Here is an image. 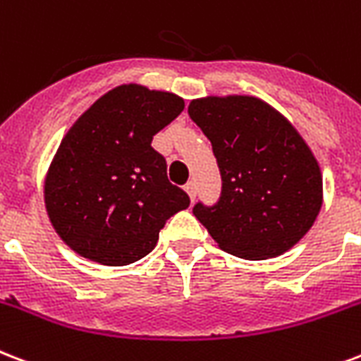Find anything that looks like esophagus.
Listing matches in <instances>:
<instances>
[{"label": "esophagus", "mask_w": 361, "mask_h": 361, "mask_svg": "<svg viewBox=\"0 0 361 361\" xmlns=\"http://www.w3.org/2000/svg\"><path fill=\"white\" fill-rule=\"evenodd\" d=\"M185 191H187V195L191 197V200L195 199V195H197V185H195V181H187Z\"/></svg>", "instance_id": "34e87169"}]
</instances>
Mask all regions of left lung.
I'll list each match as a JSON object with an SVG mask.
<instances>
[{
	"label": "left lung",
	"instance_id": "obj_1",
	"mask_svg": "<svg viewBox=\"0 0 361 361\" xmlns=\"http://www.w3.org/2000/svg\"><path fill=\"white\" fill-rule=\"evenodd\" d=\"M189 117L212 142L221 197L192 214L227 254L276 257L309 233L324 189L316 157L295 126L255 96H206Z\"/></svg>",
	"mask_w": 361,
	"mask_h": 361
}]
</instances>
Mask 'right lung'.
Returning a JSON list of instances; mask_svg holds the SVG:
<instances>
[{
	"label": "right lung",
	"instance_id": "add662e5",
	"mask_svg": "<svg viewBox=\"0 0 361 361\" xmlns=\"http://www.w3.org/2000/svg\"><path fill=\"white\" fill-rule=\"evenodd\" d=\"M183 107L180 96L130 82L71 125L45 176V208L73 252L102 265H130L155 247L166 219L189 206L151 147Z\"/></svg>",
	"mask_w": 361,
	"mask_h": 361
}]
</instances>
